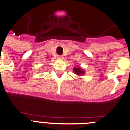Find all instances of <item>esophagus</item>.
Returning <instances> with one entry per match:
<instances>
[{
    "mask_svg": "<svg viewBox=\"0 0 130 130\" xmlns=\"http://www.w3.org/2000/svg\"><path fill=\"white\" fill-rule=\"evenodd\" d=\"M59 59H63V57L62 56V55H58V57H57Z\"/></svg>",
    "mask_w": 130,
    "mask_h": 130,
    "instance_id": "34e87169",
    "label": "esophagus"
}]
</instances>
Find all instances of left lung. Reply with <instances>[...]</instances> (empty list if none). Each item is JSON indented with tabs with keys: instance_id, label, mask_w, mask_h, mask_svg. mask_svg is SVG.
Returning a JSON list of instances; mask_svg holds the SVG:
<instances>
[{
	"instance_id": "1",
	"label": "left lung",
	"mask_w": 130,
	"mask_h": 130,
	"mask_svg": "<svg viewBox=\"0 0 130 130\" xmlns=\"http://www.w3.org/2000/svg\"><path fill=\"white\" fill-rule=\"evenodd\" d=\"M73 71H74V72H75V73L77 74V75H83L84 73H85V72H84L82 70V69L80 68V67H78V68L74 67Z\"/></svg>"
}]
</instances>
